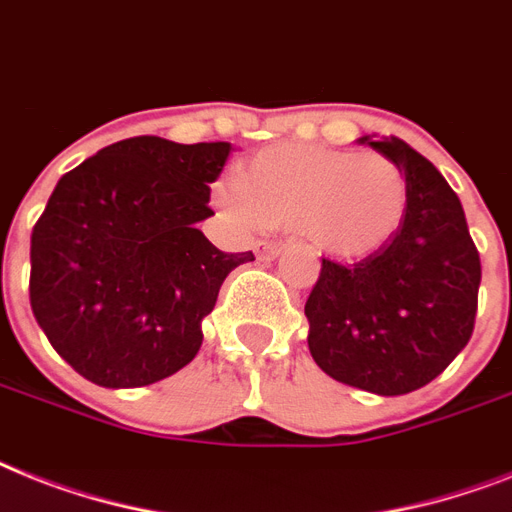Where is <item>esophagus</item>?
Returning <instances> with one entry per match:
<instances>
[{"label": "esophagus", "mask_w": 512, "mask_h": 512, "mask_svg": "<svg viewBox=\"0 0 512 512\" xmlns=\"http://www.w3.org/2000/svg\"><path fill=\"white\" fill-rule=\"evenodd\" d=\"M281 249H284V244L281 242H257L255 244V252L260 260H273V257L281 255Z\"/></svg>", "instance_id": "34e87169"}]
</instances>
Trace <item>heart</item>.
<instances>
[{
	"label": "heart",
	"instance_id": "1",
	"mask_svg": "<svg viewBox=\"0 0 512 512\" xmlns=\"http://www.w3.org/2000/svg\"><path fill=\"white\" fill-rule=\"evenodd\" d=\"M218 199L244 226L297 228L323 255L363 260L402 226L407 184L378 152L292 144L252 157Z\"/></svg>",
	"mask_w": 512,
	"mask_h": 512
}]
</instances>
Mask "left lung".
<instances>
[{
	"label": "left lung",
	"mask_w": 512,
	"mask_h": 512,
	"mask_svg": "<svg viewBox=\"0 0 512 512\" xmlns=\"http://www.w3.org/2000/svg\"><path fill=\"white\" fill-rule=\"evenodd\" d=\"M402 170L407 207L384 247L355 265L323 257L305 302L307 347L323 373L397 397L434 381L473 334L481 260L444 176L397 136L357 139Z\"/></svg>",
	"instance_id": "8db88e82"
}]
</instances>
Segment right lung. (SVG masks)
Returning a JSON list of instances; mask_svg holds the SVG:
<instances>
[{
	"label": "right lung",
	"mask_w": 512,
	"mask_h": 512,
	"mask_svg": "<svg viewBox=\"0 0 512 512\" xmlns=\"http://www.w3.org/2000/svg\"><path fill=\"white\" fill-rule=\"evenodd\" d=\"M228 155V141L134 136L54 186L31 234V310L91 384L136 389L189 365L226 276L255 260L197 228Z\"/></svg>",
	"instance_id": "1"
}]
</instances>
